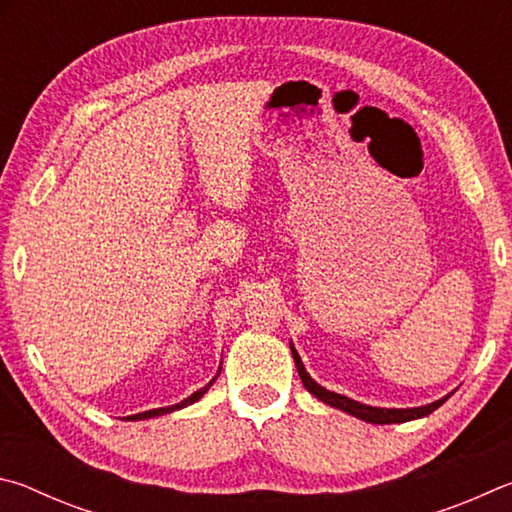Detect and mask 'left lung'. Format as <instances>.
<instances>
[{"mask_svg":"<svg viewBox=\"0 0 512 512\" xmlns=\"http://www.w3.org/2000/svg\"><path fill=\"white\" fill-rule=\"evenodd\" d=\"M292 357H294V364H297V371L301 375V382L303 387H306L312 396L319 398L321 402H326V405L335 407V409H342L346 411V414H351L355 418H362L366 420V423H373V425H391V423H407V420H416V418H423V416H429L432 414L434 409H438L443 405V402L450 398L445 396L441 400L432 402V405H425V407H414V409H380V407H369V405H362V402H355L351 398L346 396H339V393H333L321 387V384H317L315 380L310 378V375L306 373V369H303L301 364V357L297 355V351H294L292 346Z\"/></svg>","mask_w":512,"mask_h":512,"instance_id":"8db88e82","label":"left lung"}]
</instances>
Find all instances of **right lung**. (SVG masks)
<instances>
[{
    "label": "right lung",
    "mask_w": 512,
    "mask_h": 512,
    "mask_svg": "<svg viewBox=\"0 0 512 512\" xmlns=\"http://www.w3.org/2000/svg\"><path fill=\"white\" fill-rule=\"evenodd\" d=\"M213 382H209L206 384L204 389H200V391H195L193 396H188L186 400H182L179 402V405H173V407H159V409H150V411H143V414H134V416H128L125 420H143V418H152V416H164V414H168V411H175V409H182V407H186V405H193L195 400H200L206 391H209V387H211Z\"/></svg>",
    "instance_id": "right-lung-1"
}]
</instances>
